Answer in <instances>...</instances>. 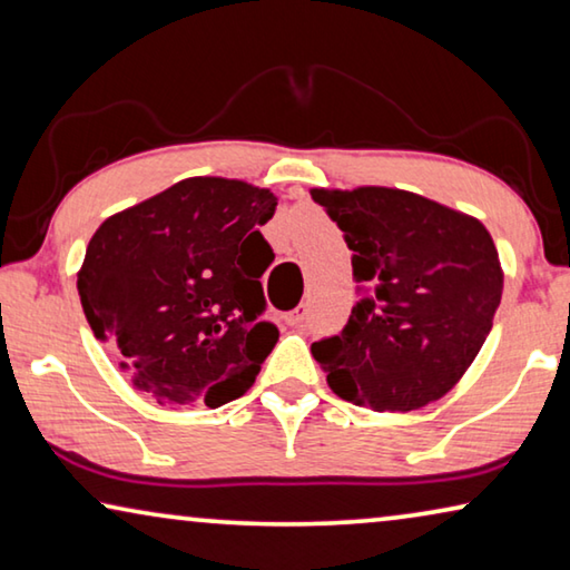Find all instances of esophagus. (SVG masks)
<instances>
[{
	"label": "esophagus",
	"mask_w": 570,
	"mask_h": 570,
	"mask_svg": "<svg viewBox=\"0 0 570 570\" xmlns=\"http://www.w3.org/2000/svg\"><path fill=\"white\" fill-rule=\"evenodd\" d=\"M304 317H307V307H304V304H299V307H294L292 312L284 314L286 325H302Z\"/></svg>",
	"instance_id": "esophagus-1"
}]
</instances>
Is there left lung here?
<instances>
[{"mask_svg":"<svg viewBox=\"0 0 570 570\" xmlns=\"http://www.w3.org/2000/svg\"><path fill=\"white\" fill-rule=\"evenodd\" d=\"M353 250L358 302L343 333L312 343L333 392L410 412L453 389L479 355L504 274L479 219L420 194L312 189Z\"/></svg>","mask_w":570,"mask_h":570,"instance_id":"left-lung-1","label":"left lung"}]
</instances>
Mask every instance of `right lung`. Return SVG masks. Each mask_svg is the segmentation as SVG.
<instances>
[{"label": "right lung", "mask_w": 570, "mask_h": 570, "mask_svg": "<svg viewBox=\"0 0 570 570\" xmlns=\"http://www.w3.org/2000/svg\"><path fill=\"white\" fill-rule=\"evenodd\" d=\"M276 204L237 178L194 176L91 235L81 307L135 389L158 404L215 410L253 386L278 340L261 320V276L274 261L261 225Z\"/></svg>", "instance_id": "add662e5"}]
</instances>
